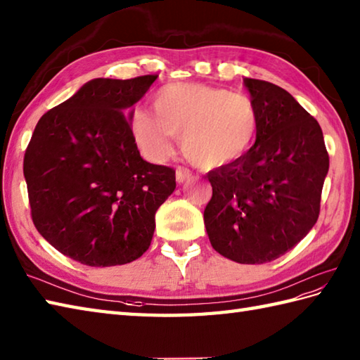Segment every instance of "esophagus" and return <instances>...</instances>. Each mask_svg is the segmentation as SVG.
I'll list each match as a JSON object with an SVG mask.
<instances>
[{"mask_svg": "<svg viewBox=\"0 0 360 360\" xmlns=\"http://www.w3.org/2000/svg\"><path fill=\"white\" fill-rule=\"evenodd\" d=\"M189 179H191L189 169H186V167H177V171H175V180H177L179 185L188 181Z\"/></svg>", "mask_w": 360, "mask_h": 360, "instance_id": "1", "label": "esophagus"}]
</instances>
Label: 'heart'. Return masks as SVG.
Here are the masks:
<instances>
[{
    "mask_svg": "<svg viewBox=\"0 0 360 360\" xmlns=\"http://www.w3.org/2000/svg\"><path fill=\"white\" fill-rule=\"evenodd\" d=\"M149 112L136 105L130 130L144 157L161 161L172 150L174 136L191 163L217 169L236 163L259 130L255 102L242 93L197 82L169 84L153 94Z\"/></svg>",
    "mask_w": 360,
    "mask_h": 360,
    "instance_id": "1",
    "label": "heart"
}]
</instances>
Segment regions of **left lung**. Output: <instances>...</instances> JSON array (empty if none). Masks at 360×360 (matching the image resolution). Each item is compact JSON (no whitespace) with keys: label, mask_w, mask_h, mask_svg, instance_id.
<instances>
[{"label":"left lung","mask_w":360,"mask_h":360,"mask_svg":"<svg viewBox=\"0 0 360 360\" xmlns=\"http://www.w3.org/2000/svg\"><path fill=\"white\" fill-rule=\"evenodd\" d=\"M259 115L256 141L236 163L208 172L203 212L212 248L239 264L270 262L319 219L329 169L319 122L281 86L244 79Z\"/></svg>","instance_id":"8db88e82"}]
</instances>
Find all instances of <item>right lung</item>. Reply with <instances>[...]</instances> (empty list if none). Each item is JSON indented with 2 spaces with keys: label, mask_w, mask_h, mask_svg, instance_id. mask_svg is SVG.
I'll return each mask as SVG.
<instances>
[{
  "label": "right lung",
  "mask_w": 360,
  "mask_h": 360,
  "mask_svg": "<svg viewBox=\"0 0 360 360\" xmlns=\"http://www.w3.org/2000/svg\"><path fill=\"white\" fill-rule=\"evenodd\" d=\"M157 77L93 79L43 115L29 141L23 172L35 229L85 266L138 259L175 189V171L143 160L130 130V107Z\"/></svg>",
  "instance_id": "obj_1"
}]
</instances>
